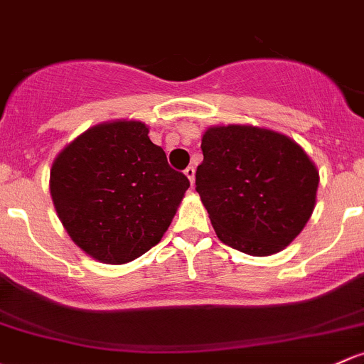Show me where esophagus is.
<instances>
[{"instance_id": "1", "label": "esophagus", "mask_w": 364, "mask_h": 364, "mask_svg": "<svg viewBox=\"0 0 364 364\" xmlns=\"http://www.w3.org/2000/svg\"><path fill=\"white\" fill-rule=\"evenodd\" d=\"M185 174H186V178L190 179V183H192V185H193V181H195V167H193V166L186 167Z\"/></svg>"}]
</instances>
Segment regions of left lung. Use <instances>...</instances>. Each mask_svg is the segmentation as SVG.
Instances as JSON below:
<instances>
[{"instance_id": "left-lung-1", "label": "left lung", "mask_w": 364, "mask_h": 364, "mask_svg": "<svg viewBox=\"0 0 364 364\" xmlns=\"http://www.w3.org/2000/svg\"><path fill=\"white\" fill-rule=\"evenodd\" d=\"M195 185L218 239L251 256L293 242L316 208L319 171L291 137L252 125L202 134Z\"/></svg>"}]
</instances>
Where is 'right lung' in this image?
I'll use <instances>...</instances> for the list:
<instances>
[{
    "mask_svg": "<svg viewBox=\"0 0 364 364\" xmlns=\"http://www.w3.org/2000/svg\"><path fill=\"white\" fill-rule=\"evenodd\" d=\"M139 120L97 124L55 156L50 195L73 242L94 259L122 265L160 242L190 181Z\"/></svg>",
    "mask_w": 364,
    "mask_h": 364,
    "instance_id": "obj_1",
    "label": "right lung"
}]
</instances>
